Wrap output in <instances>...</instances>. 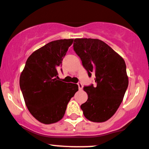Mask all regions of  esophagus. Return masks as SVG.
Returning a JSON list of instances; mask_svg holds the SVG:
<instances>
[{
	"mask_svg": "<svg viewBox=\"0 0 149 149\" xmlns=\"http://www.w3.org/2000/svg\"><path fill=\"white\" fill-rule=\"evenodd\" d=\"M77 84H78V86H79V90H82V89H83V84H82V83L79 82Z\"/></svg>",
	"mask_w": 149,
	"mask_h": 149,
	"instance_id": "34e87169",
	"label": "esophagus"
}]
</instances>
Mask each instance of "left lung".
Returning a JSON list of instances; mask_svg holds the SVG:
<instances>
[{
	"mask_svg": "<svg viewBox=\"0 0 149 149\" xmlns=\"http://www.w3.org/2000/svg\"><path fill=\"white\" fill-rule=\"evenodd\" d=\"M73 50L89 77L96 85L84 86L88 100L81 106L84 115L93 122L111 118L123 101L128 85L126 65L121 56L106 43L93 38H76Z\"/></svg>",
	"mask_w": 149,
	"mask_h": 149,
	"instance_id": "1",
	"label": "left lung"
}]
</instances>
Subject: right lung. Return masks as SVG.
Masks as SVG:
<instances>
[{
    "label": "right lung",
    "instance_id": "right-lung-1",
    "mask_svg": "<svg viewBox=\"0 0 149 149\" xmlns=\"http://www.w3.org/2000/svg\"><path fill=\"white\" fill-rule=\"evenodd\" d=\"M73 39L47 43L27 59L20 76V88L28 109L40 123L51 124L63 117L70 98L79 90L77 84L65 83L58 76V67Z\"/></svg>",
    "mask_w": 149,
    "mask_h": 149
}]
</instances>
